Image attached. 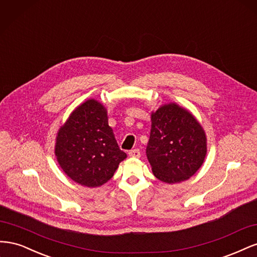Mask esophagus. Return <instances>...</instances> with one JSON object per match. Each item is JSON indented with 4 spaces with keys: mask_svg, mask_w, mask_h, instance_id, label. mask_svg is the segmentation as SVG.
<instances>
[{
    "mask_svg": "<svg viewBox=\"0 0 257 257\" xmlns=\"http://www.w3.org/2000/svg\"><path fill=\"white\" fill-rule=\"evenodd\" d=\"M128 155L133 159H138L141 158V151H139V149H133L128 152Z\"/></svg>",
    "mask_w": 257,
    "mask_h": 257,
    "instance_id": "esophagus-1",
    "label": "esophagus"
}]
</instances>
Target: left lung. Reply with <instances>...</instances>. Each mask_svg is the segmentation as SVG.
<instances>
[{
  "mask_svg": "<svg viewBox=\"0 0 257 257\" xmlns=\"http://www.w3.org/2000/svg\"><path fill=\"white\" fill-rule=\"evenodd\" d=\"M147 158L152 173L165 183L188 180L203 165L207 136L188 109L177 103L160 106L151 112V132Z\"/></svg>",
  "mask_w": 257,
  "mask_h": 257,
  "instance_id": "obj_1",
  "label": "left lung"
}]
</instances>
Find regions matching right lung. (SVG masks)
Segmentation results:
<instances>
[{"label":"right lung","mask_w":257,"mask_h":257,"mask_svg":"<svg viewBox=\"0 0 257 257\" xmlns=\"http://www.w3.org/2000/svg\"><path fill=\"white\" fill-rule=\"evenodd\" d=\"M54 154L65 175L87 188L109 181L126 159L108 125L107 109L94 98L77 106L60 127Z\"/></svg>","instance_id":"1"}]
</instances>
